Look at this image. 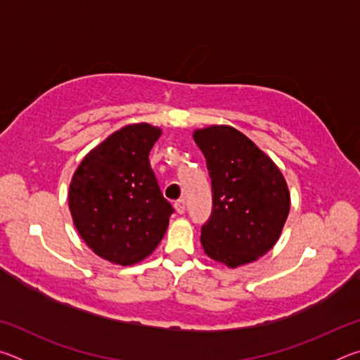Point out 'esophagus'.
I'll use <instances>...</instances> for the list:
<instances>
[{"instance_id":"1","label":"esophagus","mask_w":360,"mask_h":360,"mask_svg":"<svg viewBox=\"0 0 360 360\" xmlns=\"http://www.w3.org/2000/svg\"><path fill=\"white\" fill-rule=\"evenodd\" d=\"M174 210H176V212H178V214H184V212H186V200L184 198L176 200Z\"/></svg>"}]
</instances>
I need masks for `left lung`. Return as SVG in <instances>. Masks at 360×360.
I'll return each instance as SVG.
<instances>
[{"label": "left lung", "mask_w": 360, "mask_h": 360, "mask_svg": "<svg viewBox=\"0 0 360 360\" xmlns=\"http://www.w3.org/2000/svg\"><path fill=\"white\" fill-rule=\"evenodd\" d=\"M193 139L206 158L212 211L202 245L212 260L240 266L275 246L290 210L283 173L265 152L233 127L212 125Z\"/></svg>", "instance_id": "8db88e82"}]
</instances>
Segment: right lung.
<instances>
[{
    "instance_id": "1",
    "label": "right lung",
    "mask_w": 360,
    "mask_h": 360,
    "mask_svg": "<svg viewBox=\"0 0 360 360\" xmlns=\"http://www.w3.org/2000/svg\"><path fill=\"white\" fill-rule=\"evenodd\" d=\"M162 130L133 124L114 131L84 157L70 184L72 222L105 260L133 265L165 235L173 206L163 197L149 152Z\"/></svg>"
}]
</instances>
